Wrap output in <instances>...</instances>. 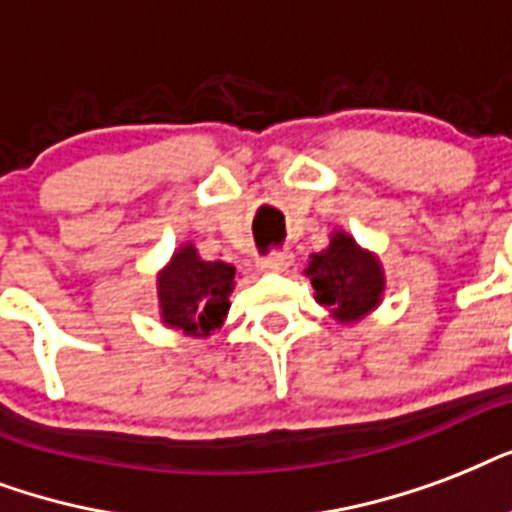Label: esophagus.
<instances>
[{
    "label": "esophagus",
    "mask_w": 512,
    "mask_h": 512,
    "mask_svg": "<svg viewBox=\"0 0 512 512\" xmlns=\"http://www.w3.org/2000/svg\"><path fill=\"white\" fill-rule=\"evenodd\" d=\"M291 264H293L291 251H275V253H269L267 259H261L259 267L264 269V272H288Z\"/></svg>",
    "instance_id": "esophagus-1"
}]
</instances>
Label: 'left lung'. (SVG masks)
<instances>
[{
	"instance_id": "1",
	"label": "left lung",
	"mask_w": 512,
	"mask_h": 512,
	"mask_svg": "<svg viewBox=\"0 0 512 512\" xmlns=\"http://www.w3.org/2000/svg\"><path fill=\"white\" fill-rule=\"evenodd\" d=\"M304 275L312 280L315 299L342 323L366 318L379 307L384 269L371 251H363L347 232H334L323 251L312 253Z\"/></svg>"
}]
</instances>
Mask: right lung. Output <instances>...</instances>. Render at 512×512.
Listing matches in <instances>:
<instances>
[{
  "label": "right lung",
  "mask_w": 512,
  "mask_h": 512,
  "mask_svg": "<svg viewBox=\"0 0 512 512\" xmlns=\"http://www.w3.org/2000/svg\"><path fill=\"white\" fill-rule=\"evenodd\" d=\"M232 291L235 267L202 261L197 248L186 243L157 275L162 323L186 336H211L227 318Z\"/></svg>",
  "instance_id": "obj_1"
}]
</instances>
